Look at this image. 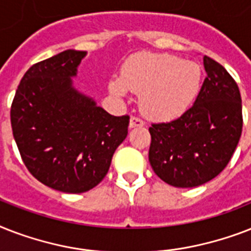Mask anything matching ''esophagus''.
<instances>
[{
	"label": "esophagus",
	"instance_id": "1",
	"mask_svg": "<svg viewBox=\"0 0 251 251\" xmlns=\"http://www.w3.org/2000/svg\"><path fill=\"white\" fill-rule=\"evenodd\" d=\"M145 125V122L142 121L141 118L138 117H131L130 118V127L133 129V127H142V126Z\"/></svg>",
	"mask_w": 251,
	"mask_h": 251
}]
</instances>
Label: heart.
<instances>
[{"mask_svg": "<svg viewBox=\"0 0 251 251\" xmlns=\"http://www.w3.org/2000/svg\"><path fill=\"white\" fill-rule=\"evenodd\" d=\"M202 69L191 61L160 53L142 52L122 65L109 92L124 98L127 90L141 94V108L156 121H172L186 113L202 88Z\"/></svg>", "mask_w": 251, "mask_h": 251, "instance_id": "obj_1", "label": "heart"}]
</instances>
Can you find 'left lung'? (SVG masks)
Segmentation results:
<instances>
[{
	"label": "left lung",
	"instance_id": "8db88e82",
	"mask_svg": "<svg viewBox=\"0 0 251 251\" xmlns=\"http://www.w3.org/2000/svg\"><path fill=\"white\" fill-rule=\"evenodd\" d=\"M207 76L193 106L173 121L150 127V164L168 185L195 187L229 163L242 133L241 95L229 73L203 57Z\"/></svg>",
	"mask_w": 251,
	"mask_h": 251
}]
</instances>
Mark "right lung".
<instances>
[{
  "mask_svg": "<svg viewBox=\"0 0 251 251\" xmlns=\"http://www.w3.org/2000/svg\"><path fill=\"white\" fill-rule=\"evenodd\" d=\"M86 54L68 49L32 65L10 110L14 139L29 173L73 194L101 182L129 126V116H112L73 86Z\"/></svg>",
  "mask_w": 251,
  "mask_h": 251,
  "instance_id": "1",
  "label": "right lung"
}]
</instances>
